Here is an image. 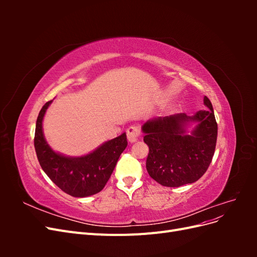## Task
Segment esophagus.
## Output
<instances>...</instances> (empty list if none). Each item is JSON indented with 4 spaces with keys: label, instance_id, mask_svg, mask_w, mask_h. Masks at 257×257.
Listing matches in <instances>:
<instances>
[{
    "label": "esophagus",
    "instance_id": "1",
    "mask_svg": "<svg viewBox=\"0 0 257 257\" xmlns=\"http://www.w3.org/2000/svg\"><path fill=\"white\" fill-rule=\"evenodd\" d=\"M126 136H127V141L130 143H135L138 141V138L141 137V128L139 126L136 125H132L126 130Z\"/></svg>",
    "mask_w": 257,
    "mask_h": 257
}]
</instances>
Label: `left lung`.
Returning <instances> with one entry per match:
<instances>
[{"label":"left lung","instance_id":"left-lung-1","mask_svg":"<svg viewBox=\"0 0 257 257\" xmlns=\"http://www.w3.org/2000/svg\"><path fill=\"white\" fill-rule=\"evenodd\" d=\"M204 104L208 109L193 116H158L143 125L144 142L149 147L146 167L158 183L177 188L197 181L207 172L215 150L217 124L207 96ZM191 121H197L198 125L188 136L185 126Z\"/></svg>","mask_w":257,"mask_h":257}]
</instances>
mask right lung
<instances>
[{
	"instance_id": "right-lung-1",
	"label": "right lung",
	"mask_w": 257,
	"mask_h": 257,
	"mask_svg": "<svg viewBox=\"0 0 257 257\" xmlns=\"http://www.w3.org/2000/svg\"><path fill=\"white\" fill-rule=\"evenodd\" d=\"M51 102L43 106L36 121L34 147L40 165L50 180L68 195H94L104 189L121 153L125 150L126 134L111 139L83 157L69 158L54 152L43 133V119Z\"/></svg>"
}]
</instances>
